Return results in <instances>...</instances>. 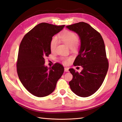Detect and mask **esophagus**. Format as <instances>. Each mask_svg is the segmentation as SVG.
<instances>
[{
    "label": "esophagus",
    "mask_w": 122,
    "mask_h": 122,
    "mask_svg": "<svg viewBox=\"0 0 122 122\" xmlns=\"http://www.w3.org/2000/svg\"><path fill=\"white\" fill-rule=\"evenodd\" d=\"M64 71L65 72H69V68H68V67H64Z\"/></svg>",
    "instance_id": "esophagus-1"
}]
</instances>
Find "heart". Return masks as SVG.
Instances as JSON below:
<instances>
[{
  "label": "heart",
  "instance_id": "1",
  "mask_svg": "<svg viewBox=\"0 0 122 122\" xmlns=\"http://www.w3.org/2000/svg\"><path fill=\"white\" fill-rule=\"evenodd\" d=\"M58 38L70 48H74L76 46V42L78 41V37L75 33L70 30H65L58 36ZM58 38L56 37H53L50 41V50L53 51L56 49L58 45ZM63 62L66 64L68 59L63 58Z\"/></svg>",
  "mask_w": 122,
  "mask_h": 122
}]
</instances>
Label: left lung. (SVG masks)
<instances>
[{"mask_svg": "<svg viewBox=\"0 0 122 122\" xmlns=\"http://www.w3.org/2000/svg\"><path fill=\"white\" fill-rule=\"evenodd\" d=\"M66 27L80 37V49L73 64L83 67L80 73L69 69L73 75L69 82L71 89L80 97H89L100 87L108 70L104 41L100 34L86 23L79 22Z\"/></svg>", "mask_w": 122, "mask_h": 122, "instance_id": "8db88e82", "label": "left lung"}]
</instances>
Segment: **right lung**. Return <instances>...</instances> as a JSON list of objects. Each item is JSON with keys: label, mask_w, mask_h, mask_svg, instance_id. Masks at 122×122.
<instances>
[{"label": "right lung", "mask_w": 122, "mask_h": 122, "mask_svg": "<svg viewBox=\"0 0 122 122\" xmlns=\"http://www.w3.org/2000/svg\"><path fill=\"white\" fill-rule=\"evenodd\" d=\"M64 26L41 23L24 36L20 45L16 63L19 78L25 88L36 97L51 93L64 72V67L60 63L50 68L44 64L45 58L51 53L52 37Z\"/></svg>", "instance_id": "add662e5"}]
</instances>
